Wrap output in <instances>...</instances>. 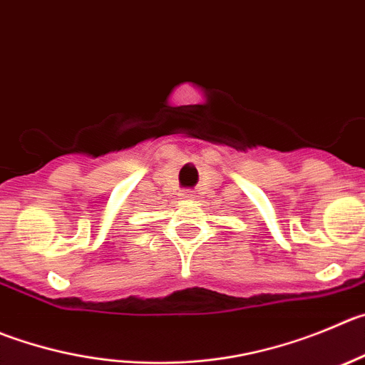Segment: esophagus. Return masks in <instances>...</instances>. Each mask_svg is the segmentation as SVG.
<instances>
[{
    "label": "esophagus",
    "mask_w": 365,
    "mask_h": 365,
    "mask_svg": "<svg viewBox=\"0 0 365 365\" xmlns=\"http://www.w3.org/2000/svg\"><path fill=\"white\" fill-rule=\"evenodd\" d=\"M180 196H182V198H194V192L192 190H182V192H180Z\"/></svg>",
    "instance_id": "1"
}]
</instances>
